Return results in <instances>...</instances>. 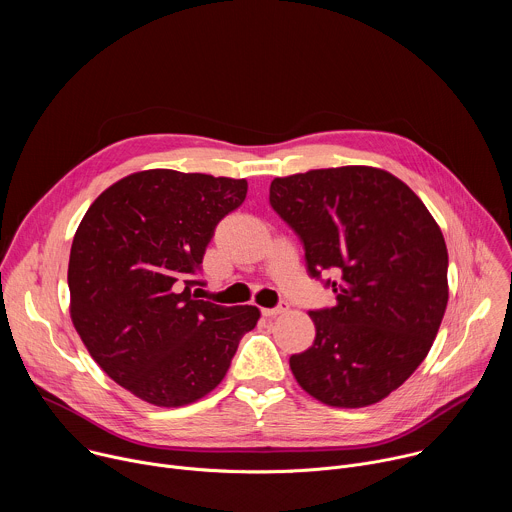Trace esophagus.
<instances>
[{"mask_svg": "<svg viewBox=\"0 0 512 512\" xmlns=\"http://www.w3.org/2000/svg\"><path fill=\"white\" fill-rule=\"evenodd\" d=\"M287 310H289V304H287V302H279V306H275V308H263L261 312H263V316H267V318H273V316L285 314Z\"/></svg>", "mask_w": 512, "mask_h": 512, "instance_id": "34e87169", "label": "esophagus"}]
</instances>
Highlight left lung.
<instances>
[{
  "label": "left lung",
  "instance_id": "left-lung-1",
  "mask_svg": "<svg viewBox=\"0 0 512 512\" xmlns=\"http://www.w3.org/2000/svg\"><path fill=\"white\" fill-rule=\"evenodd\" d=\"M269 202L298 233L312 277L336 306L310 312L314 344L289 367L314 399L356 409L383 401L427 356L448 306V249L419 196L371 166L275 178Z\"/></svg>",
  "mask_w": 512,
  "mask_h": 512
}]
</instances>
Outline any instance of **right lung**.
<instances>
[{
	"label": "right lung",
	"instance_id": "right-lung-1",
	"mask_svg": "<svg viewBox=\"0 0 512 512\" xmlns=\"http://www.w3.org/2000/svg\"><path fill=\"white\" fill-rule=\"evenodd\" d=\"M245 196L243 178L143 170L83 216L68 261L70 320L99 367L145 403L182 407L208 395L261 316L190 291L214 227Z\"/></svg>",
	"mask_w": 512,
	"mask_h": 512
}]
</instances>
